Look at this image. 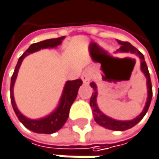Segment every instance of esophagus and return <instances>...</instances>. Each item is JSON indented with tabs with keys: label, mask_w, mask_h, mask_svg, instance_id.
<instances>
[{
	"label": "esophagus",
	"mask_w": 159,
	"mask_h": 159,
	"mask_svg": "<svg viewBox=\"0 0 159 159\" xmlns=\"http://www.w3.org/2000/svg\"><path fill=\"white\" fill-rule=\"evenodd\" d=\"M91 78H92L91 75H90L89 73H87V72H85V73H84V74L82 75V80H83V82H84V84H88L89 81L91 80Z\"/></svg>",
	"instance_id": "obj_1"
}]
</instances>
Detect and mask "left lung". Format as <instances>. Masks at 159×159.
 Here are the masks:
<instances>
[{
    "label": "left lung",
    "instance_id": "1",
    "mask_svg": "<svg viewBox=\"0 0 159 159\" xmlns=\"http://www.w3.org/2000/svg\"><path fill=\"white\" fill-rule=\"evenodd\" d=\"M118 43L120 45V48L117 49L116 52H122V53H132L135 56H137L140 60L141 62V71L144 75L145 78H146V86H147V98H146V102L145 105L143 107V111L134 119L130 120H115L112 119L111 117L105 115L102 111L99 110L98 103H97V98H98V86L97 84L92 82L90 83L91 87L93 88V93L90 98V106L93 109V115H94V119L95 121L99 124L102 127H105L106 129L109 130H113V131H125L128 129H131L132 127H134V125H136L142 119L143 116L145 115V113L148 111V108L150 106L151 103V99H152V84H151V80H150V75L148 72V68L147 65L145 63L144 61V57L143 55L135 48L134 47L132 44H130L129 42H124V41H120L118 40Z\"/></svg>",
    "mask_w": 159,
    "mask_h": 159
}]
</instances>
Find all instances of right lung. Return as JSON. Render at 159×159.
<instances>
[{
	"instance_id": "right-lung-1",
	"label": "right lung",
	"mask_w": 159,
	"mask_h": 159,
	"mask_svg": "<svg viewBox=\"0 0 159 159\" xmlns=\"http://www.w3.org/2000/svg\"><path fill=\"white\" fill-rule=\"evenodd\" d=\"M64 39H65V37H61V38H57V39H46V40L32 44L19 58L16 66V69H15V72L11 78L10 93H11V102H12L13 109L16 112L18 120L22 122V124L28 130H30L34 133H37V134H50L56 133L64 125V123L66 122V120L69 117L70 108L77 97L78 89L82 85L83 82L81 79L67 81L64 84L62 94L61 96V98H60L57 108L51 113H49L48 115L43 117V118L33 120V119H29V118L25 117V115H23L16 106L15 97H14V86H15V83H16V77H17V74H18V71L22 64L23 60L27 55L32 54L33 52L39 51L41 48H57L59 45L61 44V42Z\"/></svg>"
}]
</instances>
